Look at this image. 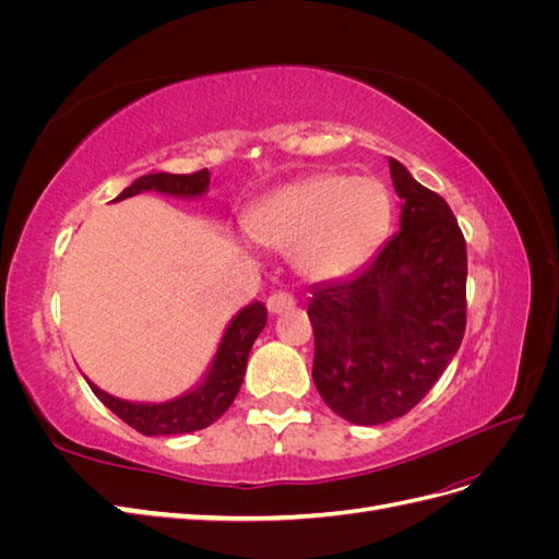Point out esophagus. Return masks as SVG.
Instances as JSON below:
<instances>
[{
    "label": "esophagus",
    "mask_w": 559,
    "mask_h": 559,
    "mask_svg": "<svg viewBox=\"0 0 559 559\" xmlns=\"http://www.w3.org/2000/svg\"><path fill=\"white\" fill-rule=\"evenodd\" d=\"M267 312L270 314H280V312H286V310H292L294 306H296V300H294V296L292 294H286V292H275V294H270V298H267Z\"/></svg>",
    "instance_id": "34e87169"
}]
</instances>
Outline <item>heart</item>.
Listing matches in <instances>:
<instances>
[{"mask_svg":"<svg viewBox=\"0 0 559 559\" xmlns=\"http://www.w3.org/2000/svg\"><path fill=\"white\" fill-rule=\"evenodd\" d=\"M392 224L380 181L321 173L263 198L247 216L253 240L294 251L302 273L337 277L373 257Z\"/></svg>","mask_w":559,"mask_h":559,"instance_id":"heart-1","label":"heart"}]
</instances>
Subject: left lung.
Masks as SVG:
<instances>
[{"instance_id": "8db88e82", "label": "left lung", "mask_w": 559, "mask_h": 559, "mask_svg": "<svg viewBox=\"0 0 559 559\" xmlns=\"http://www.w3.org/2000/svg\"><path fill=\"white\" fill-rule=\"evenodd\" d=\"M401 230L357 275L312 286V380L352 425L403 417L429 394L466 329V240L448 202L389 158Z\"/></svg>"}]
</instances>
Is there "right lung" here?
I'll return each mask as SVG.
<instances>
[{"instance_id":"right-lung-1","label":"right lung","mask_w":559,"mask_h":559,"mask_svg":"<svg viewBox=\"0 0 559 559\" xmlns=\"http://www.w3.org/2000/svg\"><path fill=\"white\" fill-rule=\"evenodd\" d=\"M207 186H210L207 167L191 175L156 173V175H144L140 179H134L116 200L138 195L142 191L195 198L205 193ZM265 321H267V310L263 302L257 300L251 302V306L242 308L238 317L228 324L205 382L179 399L165 401V403H130L103 392V389L95 386L91 380L88 384L93 389V394L103 401L114 415L121 417L126 425L138 429L144 436H173V433L200 431L222 417L230 408L235 396H238L245 380L251 345L263 331Z\"/></svg>"}]
</instances>
